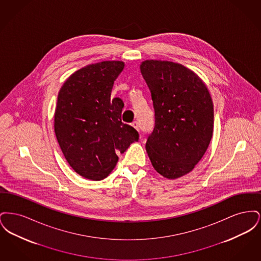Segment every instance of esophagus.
<instances>
[{
    "mask_svg": "<svg viewBox=\"0 0 261 261\" xmlns=\"http://www.w3.org/2000/svg\"><path fill=\"white\" fill-rule=\"evenodd\" d=\"M132 126H133V127H134V128H135V129H137V130H138V131H139V130H140V126H139V123H138V122H137V121H134V122H133V123H132Z\"/></svg>",
    "mask_w": 261,
    "mask_h": 261,
    "instance_id": "esophagus-1",
    "label": "esophagus"
}]
</instances>
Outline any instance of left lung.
<instances>
[{"label":"left lung","mask_w":261,"mask_h":261,"mask_svg":"<svg viewBox=\"0 0 261 261\" xmlns=\"http://www.w3.org/2000/svg\"><path fill=\"white\" fill-rule=\"evenodd\" d=\"M140 69L154 109V128L146 143L149 160L163 177H182L195 168L211 143V94L199 76L180 63L149 60Z\"/></svg>","instance_id":"8db88e82"}]
</instances>
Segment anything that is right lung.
<instances>
[{"mask_svg": "<svg viewBox=\"0 0 261 261\" xmlns=\"http://www.w3.org/2000/svg\"><path fill=\"white\" fill-rule=\"evenodd\" d=\"M124 62L106 61L75 71L63 83L55 112V133L76 173L99 181L118 162V153L139 140L136 129L121 121L124 103L111 99Z\"/></svg>", "mask_w": 261, "mask_h": 261, "instance_id": "right-lung-1", "label": "right lung"}]
</instances>
